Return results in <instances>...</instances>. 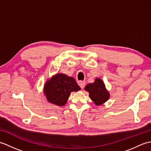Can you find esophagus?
Instances as JSON below:
<instances>
[{
  "label": "esophagus",
  "instance_id": "34e87169",
  "mask_svg": "<svg viewBox=\"0 0 151 151\" xmlns=\"http://www.w3.org/2000/svg\"><path fill=\"white\" fill-rule=\"evenodd\" d=\"M85 84H86L85 81H78V85L80 86V87H81L82 89L84 88Z\"/></svg>",
  "mask_w": 151,
  "mask_h": 151
}]
</instances>
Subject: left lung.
<instances>
[{"mask_svg": "<svg viewBox=\"0 0 151 151\" xmlns=\"http://www.w3.org/2000/svg\"><path fill=\"white\" fill-rule=\"evenodd\" d=\"M84 89L89 93V97L96 106L104 104L110 97V93L106 88L104 82L99 78H95L93 83L86 85Z\"/></svg>", "mask_w": 151, "mask_h": 151, "instance_id": "1", "label": "left lung"}]
</instances>
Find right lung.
I'll return each mask as SVG.
<instances>
[{"mask_svg":"<svg viewBox=\"0 0 151 151\" xmlns=\"http://www.w3.org/2000/svg\"><path fill=\"white\" fill-rule=\"evenodd\" d=\"M81 89L75 78L58 73L47 80L44 84L43 93L50 103L63 106L67 103L70 93Z\"/></svg>","mask_w":151,"mask_h":151,"instance_id":"1","label":"right lung"}]
</instances>
